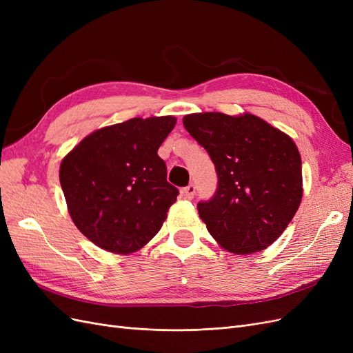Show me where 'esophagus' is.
Segmentation results:
<instances>
[{"label":"esophagus","instance_id":"obj_1","mask_svg":"<svg viewBox=\"0 0 353 353\" xmlns=\"http://www.w3.org/2000/svg\"><path fill=\"white\" fill-rule=\"evenodd\" d=\"M194 194H196V185L191 183V184H188L187 187H184L183 188V196H184V199H193L194 197Z\"/></svg>","mask_w":353,"mask_h":353}]
</instances>
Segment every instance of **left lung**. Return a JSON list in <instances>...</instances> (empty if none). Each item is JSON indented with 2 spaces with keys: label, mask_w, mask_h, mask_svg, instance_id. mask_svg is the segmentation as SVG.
<instances>
[{
  "label": "left lung",
  "mask_w": 353,
  "mask_h": 353,
  "mask_svg": "<svg viewBox=\"0 0 353 353\" xmlns=\"http://www.w3.org/2000/svg\"><path fill=\"white\" fill-rule=\"evenodd\" d=\"M183 123L218 175L215 194L197 203L210 236L236 254L268 248L302 200V159L292 138L250 113H193Z\"/></svg>",
  "instance_id": "left-lung-1"
}]
</instances>
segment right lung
<instances>
[{
  "label": "right lung",
  "mask_w": 353,
  "mask_h": 353,
  "mask_svg": "<svg viewBox=\"0 0 353 353\" xmlns=\"http://www.w3.org/2000/svg\"><path fill=\"white\" fill-rule=\"evenodd\" d=\"M172 116L134 117L94 131L63 159L60 184L74 225L99 248L128 254L150 241L179 191L157 150Z\"/></svg>",
  "instance_id": "1"
}]
</instances>
